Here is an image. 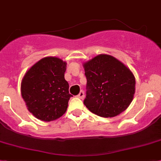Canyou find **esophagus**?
I'll use <instances>...</instances> for the list:
<instances>
[{"label":"esophagus","mask_w":161,"mask_h":161,"mask_svg":"<svg viewBox=\"0 0 161 161\" xmlns=\"http://www.w3.org/2000/svg\"><path fill=\"white\" fill-rule=\"evenodd\" d=\"M84 92L81 91L80 92L78 93V95L77 96V97H78V98H80V99H83V98H84Z\"/></svg>","instance_id":"obj_1"}]
</instances>
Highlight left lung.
<instances>
[{
    "instance_id": "left-lung-1",
    "label": "left lung",
    "mask_w": 161,
    "mask_h": 161,
    "mask_svg": "<svg viewBox=\"0 0 161 161\" xmlns=\"http://www.w3.org/2000/svg\"><path fill=\"white\" fill-rule=\"evenodd\" d=\"M87 92L83 103L93 114L114 117L133 99L135 78L130 69L109 55H99L83 64Z\"/></svg>"
}]
</instances>
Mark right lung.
<instances>
[{
	"label": "right lung",
	"instance_id": "add662e5",
	"mask_svg": "<svg viewBox=\"0 0 161 161\" xmlns=\"http://www.w3.org/2000/svg\"><path fill=\"white\" fill-rule=\"evenodd\" d=\"M66 62L57 57H45L32 65L21 83V94L28 110L38 119L52 121L65 113L69 83L64 79Z\"/></svg>",
	"mask_w": 161,
	"mask_h": 161
}]
</instances>
